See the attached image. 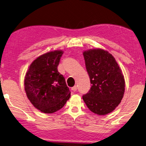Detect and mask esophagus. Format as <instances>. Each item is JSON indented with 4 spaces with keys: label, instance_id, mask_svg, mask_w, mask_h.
Returning a JSON list of instances; mask_svg holds the SVG:
<instances>
[{
    "label": "esophagus",
    "instance_id": "1",
    "mask_svg": "<svg viewBox=\"0 0 146 146\" xmlns=\"http://www.w3.org/2000/svg\"><path fill=\"white\" fill-rule=\"evenodd\" d=\"M71 90H72L73 92H76V90H77V86H76V85H75V86H74L73 87H72V88H71Z\"/></svg>",
    "mask_w": 146,
    "mask_h": 146
}]
</instances>
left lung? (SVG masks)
Wrapping results in <instances>:
<instances>
[{
    "instance_id": "8db88e82",
    "label": "left lung",
    "mask_w": 146,
    "mask_h": 146,
    "mask_svg": "<svg viewBox=\"0 0 146 146\" xmlns=\"http://www.w3.org/2000/svg\"><path fill=\"white\" fill-rule=\"evenodd\" d=\"M91 87L83 100L90 111L98 115L111 113L120 104L125 90V81L118 63L104 50L83 52Z\"/></svg>"
}]
</instances>
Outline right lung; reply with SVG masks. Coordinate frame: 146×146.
<instances>
[{
	"mask_svg": "<svg viewBox=\"0 0 146 146\" xmlns=\"http://www.w3.org/2000/svg\"><path fill=\"white\" fill-rule=\"evenodd\" d=\"M63 51L50 52L32 62L26 74L25 89L28 98L44 113L61 109L70 97L63 76L57 70Z\"/></svg>",
	"mask_w": 146,
	"mask_h": 146,
	"instance_id": "right-lung-1",
	"label": "right lung"
}]
</instances>
